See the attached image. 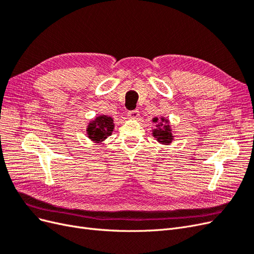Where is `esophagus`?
<instances>
[{
	"instance_id": "esophagus-1",
	"label": "esophagus",
	"mask_w": 254,
	"mask_h": 254,
	"mask_svg": "<svg viewBox=\"0 0 254 254\" xmlns=\"http://www.w3.org/2000/svg\"><path fill=\"white\" fill-rule=\"evenodd\" d=\"M140 117V113L137 110H132V111H128V118L131 120H136Z\"/></svg>"
}]
</instances>
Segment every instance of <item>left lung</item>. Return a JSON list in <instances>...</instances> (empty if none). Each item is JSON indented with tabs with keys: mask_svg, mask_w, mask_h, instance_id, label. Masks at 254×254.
Returning <instances> with one entry per match:
<instances>
[{
	"mask_svg": "<svg viewBox=\"0 0 254 254\" xmlns=\"http://www.w3.org/2000/svg\"><path fill=\"white\" fill-rule=\"evenodd\" d=\"M152 122L156 123V128L151 130L152 136L163 145H170L174 141L175 134L173 132L172 126L170 124V120L161 117L160 119L153 118Z\"/></svg>",
	"mask_w": 254,
	"mask_h": 254,
	"instance_id": "1",
	"label": "left lung"
}]
</instances>
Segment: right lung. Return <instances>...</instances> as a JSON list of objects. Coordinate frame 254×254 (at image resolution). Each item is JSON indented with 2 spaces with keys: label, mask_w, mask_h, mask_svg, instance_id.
Instances as JSON below:
<instances>
[{
  "label": "right lung",
  "mask_w": 254,
  "mask_h": 254,
  "mask_svg": "<svg viewBox=\"0 0 254 254\" xmlns=\"http://www.w3.org/2000/svg\"><path fill=\"white\" fill-rule=\"evenodd\" d=\"M114 123L109 115H97L92 119L86 129V134L93 143H103L113 132Z\"/></svg>",
  "instance_id": "1"
}]
</instances>
